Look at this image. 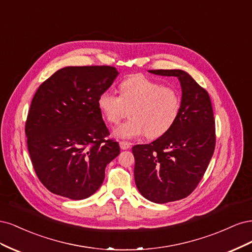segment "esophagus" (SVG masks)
<instances>
[{
    "label": "esophagus",
    "mask_w": 252,
    "mask_h": 252,
    "mask_svg": "<svg viewBox=\"0 0 252 252\" xmlns=\"http://www.w3.org/2000/svg\"><path fill=\"white\" fill-rule=\"evenodd\" d=\"M120 147H121V149L126 150V149H129L131 147V144L128 142H120Z\"/></svg>",
    "instance_id": "1"
}]
</instances>
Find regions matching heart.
Wrapping results in <instances>:
<instances>
[{
  "instance_id": "heart-1",
  "label": "heart",
  "mask_w": 252,
  "mask_h": 252,
  "mask_svg": "<svg viewBox=\"0 0 252 252\" xmlns=\"http://www.w3.org/2000/svg\"><path fill=\"white\" fill-rule=\"evenodd\" d=\"M97 107L111 124H118L129 110L131 119L114 128L116 138L130 140L147 133L148 138L157 139L177 121L181 97L172 87L143 75H133L120 84V95L110 89L103 91L97 97Z\"/></svg>"
}]
</instances>
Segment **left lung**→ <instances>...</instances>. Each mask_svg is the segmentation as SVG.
<instances>
[{
    "label": "left lung",
    "instance_id": "1",
    "mask_svg": "<svg viewBox=\"0 0 252 252\" xmlns=\"http://www.w3.org/2000/svg\"><path fill=\"white\" fill-rule=\"evenodd\" d=\"M177 77L182 88L181 110L168 131L150 144L135 145L134 181L150 202L164 204L191 193L207 169L216 147V128L208 93L181 69L148 70Z\"/></svg>",
    "mask_w": 252,
    "mask_h": 252
}]
</instances>
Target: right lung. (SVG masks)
<instances>
[{
    "instance_id": "obj_1",
    "label": "right lung",
    "mask_w": 252,
    "mask_h": 252,
    "mask_svg": "<svg viewBox=\"0 0 252 252\" xmlns=\"http://www.w3.org/2000/svg\"><path fill=\"white\" fill-rule=\"evenodd\" d=\"M111 66H68L41 84L26 121L27 147L34 171L52 193L70 200L97 191L105 168L120 155L97 97L117 79Z\"/></svg>"
}]
</instances>
